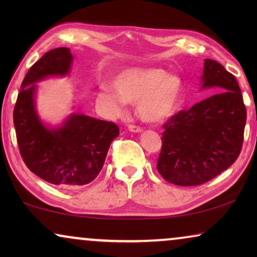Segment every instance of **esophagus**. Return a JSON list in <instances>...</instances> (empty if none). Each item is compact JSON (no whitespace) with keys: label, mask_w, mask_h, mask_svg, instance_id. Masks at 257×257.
Returning a JSON list of instances; mask_svg holds the SVG:
<instances>
[{"label":"esophagus","mask_w":257,"mask_h":257,"mask_svg":"<svg viewBox=\"0 0 257 257\" xmlns=\"http://www.w3.org/2000/svg\"><path fill=\"white\" fill-rule=\"evenodd\" d=\"M128 131L130 132H135V133H139L143 131V128L140 127V126H137V125H130L128 126Z\"/></svg>","instance_id":"34e87169"}]
</instances>
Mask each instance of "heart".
Wrapping results in <instances>:
<instances>
[{"mask_svg": "<svg viewBox=\"0 0 257 257\" xmlns=\"http://www.w3.org/2000/svg\"><path fill=\"white\" fill-rule=\"evenodd\" d=\"M114 89L104 86L97 100L111 114H121L125 103L137 104L143 120L159 122L167 119L178 106L182 92L179 76L165 73L160 69H132L114 79Z\"/></svg>", "mask_w": 257, "mask_h": 257, "instance_id": "1", "label": "heart"}]
</instances>
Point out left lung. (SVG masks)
I'll use <instances>...</instances> for the list:
<instances>
[{"label": "left lung", "instance_id": "1", "mask_svg": "<svg viewBox=\"0 0 257 257\" xmlns=\"http://www.w3.org/2000/svg\"><path fill=\"white\" fill-rule=\"evenodd\" d=\"M201 80L215 93L164 124L157 170L178 186L212 180L235 163L243 144L247 110L236 78L207 58Z\"/></svg>", "mask_w": 257, "mask_h": 257}]
</instances>
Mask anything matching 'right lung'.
<instances>
[{
  "mask_svg": "<svg viewBox=\"0 0 257 257\" xmlns=\"http://www.w3.org/2000/svg\"><path fill=\"white\" fill-rule=\"evenodd\" d=\"M69 48L45 52L24 77L14 108V125L21 157L29 170L62 188L93 181L119 136L114 122L72 113L61 127L49 128L35 110L36 84L49 76H65L71 68Z\"/></svg>",
  "mask_w": 257,
  "mask_h": 257,
  "instance_id": "right-lung-1",
  "label": "right lung"
}]
</instances>
